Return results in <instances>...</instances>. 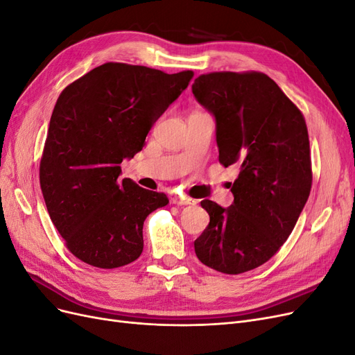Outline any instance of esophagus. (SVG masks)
I'll use <instances>...</instances> for the list:
<instances>
[{
    "mask_svg": "<svg viewBox=\"0 0 355 355\" xmlns=\"http://www.w3.org/2000/svg\"><path fill=\"white\" fill-rule=\"evenodd\" d=\"M173 204H176V206H189V204H196L194 200L191 198H187V197H173Z\"/></svg>",
    "mask_w": 355,
    "mask_h": 355,
    "instance_id": "34e87169",
    "label": "esophagus"
}]
</instances>
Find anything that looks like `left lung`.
<instances>
[{"instance_id":"left-lung-1","label":"left lung","mask_w":355,"mask_h":355,"mask_svg":"<svg viewBox=\"0 0 355 355\" xmlns=\"http://www.w3.org/2000/svg\"><path fill=\"white\" fill-rule=\"evenodd\" d=\"M216 120L219 163L240 166L228 209L201 201L210 222L194 241L198 259L223 274L254 270L292 234L309 197L305 118L262 72H210L192 84Z\"/></svg>"}]
</instances>
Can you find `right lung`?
Masks as SVG:
<instances>
[{
	"label": "right lung",
	"mask_w": 355,
	"mask_h": 355,
	"mask_svg": "<svg viewBox=\"0 0 355 355\" xmlns=\"http://www.w3.org/2000/svg\"><path fill=\"white\" fill-rule=\"evenodd\" d=\"M192 77L108 62L60 93L40 184L51 222L80 261L112 270L141 256L144 222L168 198L121 179L120 164L142 151L148 132Z\"/></svg>",
	"instance_id": "add662e5"
}]
</instances>
